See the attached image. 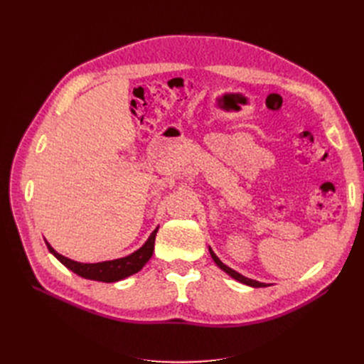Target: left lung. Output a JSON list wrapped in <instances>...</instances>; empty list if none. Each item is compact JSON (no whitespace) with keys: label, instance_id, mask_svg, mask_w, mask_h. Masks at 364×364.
<instances>
[{"label":"left lung","instance_id":"obj_1","mask_svg":"<svg viewBox=\"0 0 364 364\" xmlns=\"http://www.w3.org/2000/svg\"><path fill=\"white\" fill-rule=\"evenodd\" d=\"M209 253H211V257H213V259H214V262L217 264V266H218L220 269H222L223 272H226L230 278L237 279V281H238V282H241V284H246V285H249V287H255V289H258V287H267V285L264 284V282H258V281H255V279H249V278L243 277V274H241V273L235 272L234 269L228 267L226 264H223L222 261H220V258L215 255L214 250H213L211 247H209Z\"/></svg>","mask_w":364,"mask_h":364}]
</instances>
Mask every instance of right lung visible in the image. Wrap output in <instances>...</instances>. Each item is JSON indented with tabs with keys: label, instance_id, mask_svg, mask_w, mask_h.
I'll return each mask as SVG.
<instances>
[{
	"label": "right lung",
	"instance_id": "add662e5",
	"mask_svg": "<svg viewBox=\"0 0 364 364\" xmlns=\"http://www.w3.org/2000/svg\"><path fill=\"white\" fill-rule=\"evenodd\" d=\"M158 229L159 226L150 234L146 243L134 253H130V255L111 259V261H102V262H79V261L70 259L54 250L47 240L46 243L53 255L56 257L65 267L70 269L75 274H79V277L85 279L100 281V282H117L130 277V274L138 273L142 267L146 266L147 261L153 255V250H155V238H156Z\"/></svg>",
	"mask_w": 364,
	"mask_h": 364
}]
</instances>
